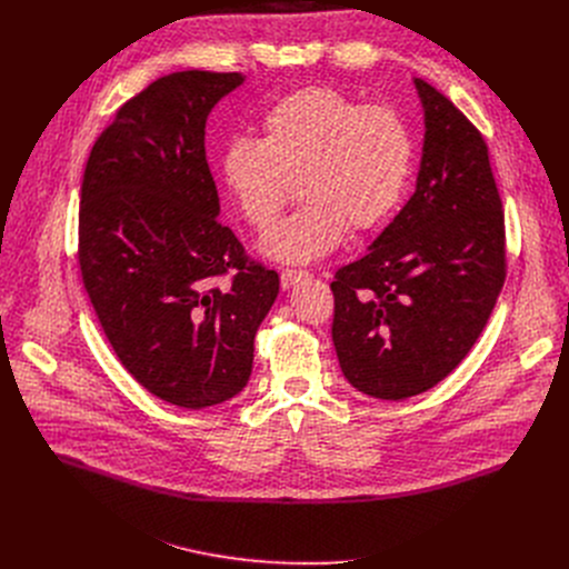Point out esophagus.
Segmentation results:
<instances>
[{"label": "esophagus", "instance_id": "obj_1", "mask_svg": "<svg viewBox=\"0 0 569 569\" xmlns=\"http://www.w3.org/2000/svg\"><path fill=\"white\" fill-rule=\"evenodd\" d=\"M308 272L306 270H283L281 272V288L290 290L295 283H299L301 279H306Z\"/></svg>", "mask_w": 569, "mask_h": 569}]
</instances>
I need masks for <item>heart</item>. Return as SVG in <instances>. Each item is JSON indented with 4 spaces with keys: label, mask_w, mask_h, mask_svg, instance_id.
I'll list each match as a JSON object with an SVG mask.
<instances>
[{
    "label": "heart",
    "mask_w": 569,
    "mask_h": 569,
    "mask_svg": "<svg viewBox=\"0 0 569 569\" xmlns=\"http://www.w3.org/2000/svg\"><path fill=\"white\" fill-rule=\"evenodd\" d=\"M261 130V139L227 141L220 176L242 218L259 229L277 218L297 180L303 204L263 233L259 252L268 259L299 266L327 257L347 229L382 224L408 189L415 143L391 106L312 86L272 103Z\"/></svg>",
    "instance_id": "heart-1"
}]
</instances>
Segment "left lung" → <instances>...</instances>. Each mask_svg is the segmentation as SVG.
Wrapping results in <instances>:
<instances>
[{"label":"left lung","instance_id":"1","mask_svg":"<svg viewBox=\"0 0 569 569\" xmlns=\"http://www.w3.org/2000/svg\"><path fill=\"white\" fill-rule=\"evenodd\" d=\"M417 189L362 259L340 268L333 345L358 391L402 400L472 349L507 274L505 211L479 130L430 83Z\"/></svg>","mask_w":569,"mask_h":569}]
</instances>
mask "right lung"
<instances>
[{
	"label": "right lung",
	"mask_w": 569,
	"mask_h": 569,
	"mask_svg": "<svg viewBox=\"0 0 569 569\" xmlns=\"http://www.w3.org/2000/svg\"><path fill=\"white\" fill-rule=\"evenodd\" d=\"M242 80L200 69L157 78L101 132L80 187L78 263L103 333L141 387L187 410L248 385L279 295V274L220 224L207 164V117Z\"/></svg>",
	"instance_id": "right-lung-1"
}]
</instances>
